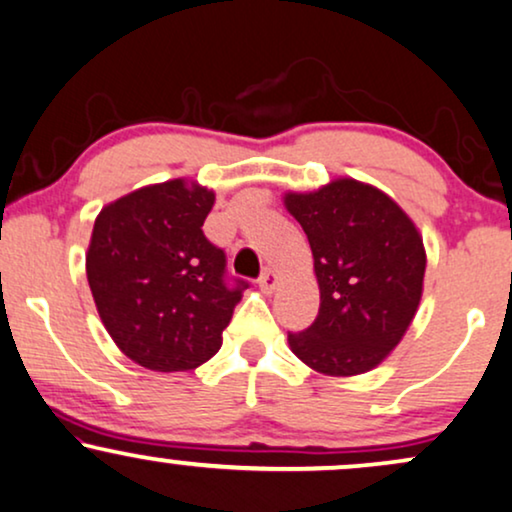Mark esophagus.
<instances>
[{
  "instance_id": "1",
  "label": "esophagus",
  "mask_w": 512,
  "mask_h": 512,
  "mask_svg": "<svg viewBox=\"0 0 512 512\" xmlns=\"http://www.w3.org/2000/svg\"><path fill=\"white\" fill-rule=\"evenodd\" d=\"M278 281H281V276L276 274L274 269H264V274L260 276V288L264 290V293H271V290H274L276 286H278Z\"/></svg>"
}]
</instances>
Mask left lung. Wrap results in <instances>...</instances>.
I'll return each instance as SVG.
<instances>
[{
  "label": "left lung",
  "instance_id": "left-lung-1",
  "mask_svg": "<svg viewBox=\"0 0 512 512\" xmlns=\"http://www.w3.org/2000/svg\"><path fill=\"white\" fill-rule=\"evenodd\" d=\"M309 238L319 316L288 345L316 373L349 378L390 357L418 312L425 245L413 219L364 181L340 177L283 196Z\"/></svg>",
  "mask_w": 512,
  "mask_h": 512
}]
</instances>
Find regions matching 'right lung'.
Here are the masks:
<instances>
[{
  "instance_id": "obj_1",
  "label": "right lung",
  "mask_w": 512,
  "mask_h": 512,
  "mask_svg": "<svg viewBox=\"0 0 512 512\" xmlns=\"http://www.w3.org/2000/svg\"><path fill=\"white\" fill-rule=\"evenodd\" d=\"M215 191L170 179L99 212L87 250L96 309L120 352L160 373L215 357L248 283L226 286V255L203 234Z\"/></svg>"
}]
</instances>
